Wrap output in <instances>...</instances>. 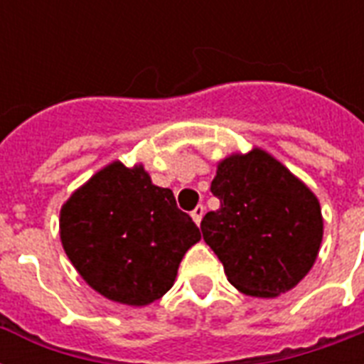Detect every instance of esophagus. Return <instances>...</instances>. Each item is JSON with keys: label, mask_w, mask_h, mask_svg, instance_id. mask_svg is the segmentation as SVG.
Instances as JSON below:
<instances>
[{"label": "esophagus", "mask_w": 364, "mask_h": 364, "mask_svg": "<svg viewBox=\"0 0 364 364\" xmlns=\"http://www.w3.org/2000/svg\"><path fill=\"white\" fill-rule=\"evenodd\" d=\"M204 211H205L204 205H196V208L193 210V213H191V217H193L196 225H200V221H202V217H204Z\"/></svg>", "instance_id": "obj_1"}]
</instances>
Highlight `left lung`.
Masks as SVG:
<instances>
[{
  "label": "left lung",
  "mask_w": 364,
  "mask_h": 364,
  "mask_svg": "<svg viewBox=\"0 0 364 364\" xmlns=\"http://www.w3.org/2000/svg\"><path fill=\"white\" fill-rule=\"evenodd\" d=\"M211 193L221 208L202 219L204 242L243 294L274 299L311 270L323 240L319 200L262 149L217 164Z\"/></svg>",
  "instance_id": "left-lung-1"
}]
</instances>
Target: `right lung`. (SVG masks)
<instances>
[{
	"instance_id": "1",
	"label": "right lung",
	"mask_w": 364,
	"mask_h": 364,
	"mask_svg": "<svg viewBox=\"0 0 364 364\" xmlns=\"http://www.w3.org/2000/svg\"><path fill=\"white\" fill-rule=\"evenodd\" d=\"M200 238L173 193L153 185L141 164L111 162L60 210L68 259L94 291L119 304L147 306L164 296Z\"/></svg>"
}]
</instances>
